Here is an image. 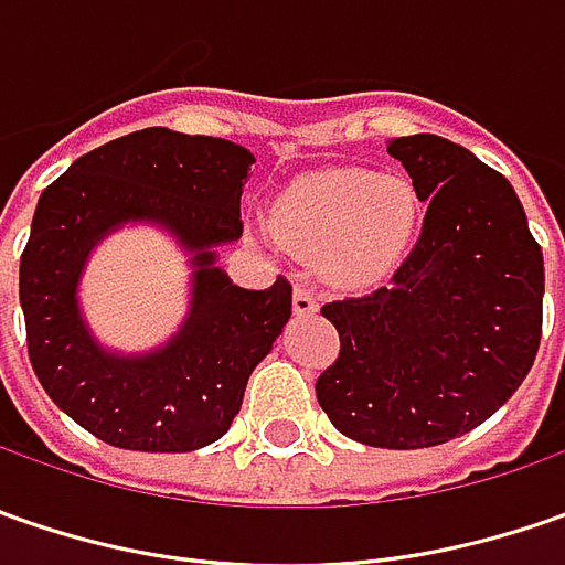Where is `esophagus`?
Masks as SVG:
<instances>
[{
	"instance_id": "obj_1",
	"label": "esophagus",
	"mask_w": 565,
	"mask_h": 565,
	"mask_svg": "<svg viewBox=\"0 0 565 565\" xmlns=\"http://www.w3.org/2000/svg\"><path fill=\"white\" fill-rule=\"evenodd\" d=\"M317 295L315 289H308V286H295V292H292V311L298 317H311L317 315Z\"/></svg>"
}]
</instances>
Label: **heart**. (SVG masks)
<instances>
[{
	"mask_svg": "<svg viewBox=\"0 0 565 565\" xmlns=\"http://www.w3.org/2000/svg\"><path fill=\"white\" fill-rule=\"evenodd\" d=\"M418 223V188L396 172H308L270 206L273 235L298 254L320 257L342 286H367L396 270Z\"/></svg>",
	"mask_w": 565,
	"mask_h": 565,
	"instance_id": "b5f03b06",
	"label": "heart"
}]
</instances>
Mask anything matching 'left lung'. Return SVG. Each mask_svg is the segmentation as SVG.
Instances as JSON below:
<instances>
[{
  "label": "left lung",
  "mask_w": 565,
  "mask_h": 565,
  "mask_svg": "<svg viewBox=\"0 0 565 565\" xmlns=\"http://www.w3.org/2000/svg\"><path fill=\"white\" fill-rule=\"evenodd\" d=\"M427 201L422 238L377 292L320 308L339 359L317 402L339 434L424 449L484 424L541 345L544 257L512 185L437 135L386 147Z\"/></svg>",
  "instance_id": "left-lung-1"
}]
</instances>
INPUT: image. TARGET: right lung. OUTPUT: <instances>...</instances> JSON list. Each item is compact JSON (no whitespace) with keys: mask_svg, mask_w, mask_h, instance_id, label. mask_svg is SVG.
I'll use <instances>...</instances> for the list:
<instances>
[{"mask_svg":"<svg viewBox=\"0 0 565 565\" xmlns=\"http://www.w3.org/2000/svg\"><path fill=\"white\" fill-rule=\"evenodd\" d=\"M242 143L143 128L68 166L36 201L21 254L28 355L46 396L103 444L191 452L238 415L250 371L292 317V286L242 289L216 267V245L242 238ZM125 222H153L192 250V311L143 356L103 350L76 305L89 250Z\"/></svg>","mask_w":565,"mask_h":565,"instance_id":"right-lung-1","label":"right lung"}]
</instances>
